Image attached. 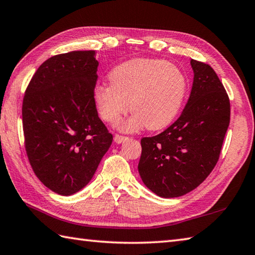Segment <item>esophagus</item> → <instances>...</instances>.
Returning a JSON list of instances; mask_svg holds the SVG:
<instances>
[{"label":"esophagus","instance_id":"esophagus-1","mask_svg":"<svg viewBox=\"0 0 255 255\" xmlns=\"http://www.w3.org/2000/svg\"><path fill=\"white\" fill-rule=\"evenodd\" d=\"M114 140L116 143H123V142L128 140V137H124V136H119V134H115Z\"/></svg>","mask_w":255,"mask_h":255}]
</instances>
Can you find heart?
Returning a JSON list of instances; mask_svg holds the SVG:
<instances>
[{
	"mask_svg": "<svg viewBox=\"0 0 255 255\" xmlns=\"http://www.w3.org/2000/svg\"><path fill=\"white\" fill-rule=\"evenodd\" d=\"M109 85L94 89L101 117L116 123L130 109L132 115L119 129L132 132L146 126L160 130L176 118L188 91V79L180 68L159 58H132L115 66Z\"/></svg>",
	"mask_w": 255,
	"mask_h": 255,
	"instance_id": "b5f03b06",
	"label": "heart"
}]
</instances>
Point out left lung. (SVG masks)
Returning a JSON list of instances; mask_svg holds the SVG:
<instances>
[{
    "label": "left lung",
    "instance_id": "obj_1",
    "mask_svg": "<svg viewBox=\"0 0 255 255\" xmlns=\"http://www.w3.org/2000/svg\"><path fill=\"white\" fill-rule=\"evenodd\" d=\"M190 97L163 132L141 139L138 171L149 190L177 198L202 183L216 166L230 123V101L209 65L191 59Z\"/></svg>",
    "mask_w": 255,
    "mask_h": 255
}]
</instances>
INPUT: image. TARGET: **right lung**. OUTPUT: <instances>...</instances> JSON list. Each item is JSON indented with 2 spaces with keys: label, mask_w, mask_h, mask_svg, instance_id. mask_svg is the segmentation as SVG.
Segmentation results:
<instances>
[{
  "label": "right lung",
  "mask_w": 255,
  "mask_h": 255,
  "mask_svg": "<svg viewBox=\"0 0 255 255\" xmlns=\"http://www.w3.org/2000/svg\"><path fill=\"white\" fill-rule=\"evenodd\" d=\"M97 67L95 51L55 55L38 67L25 92L29 163L44 186L61 196L87 186L113 142L94 101Z\"/></svg>",
  "instance_id": "obj_1"
}]
</instances>
